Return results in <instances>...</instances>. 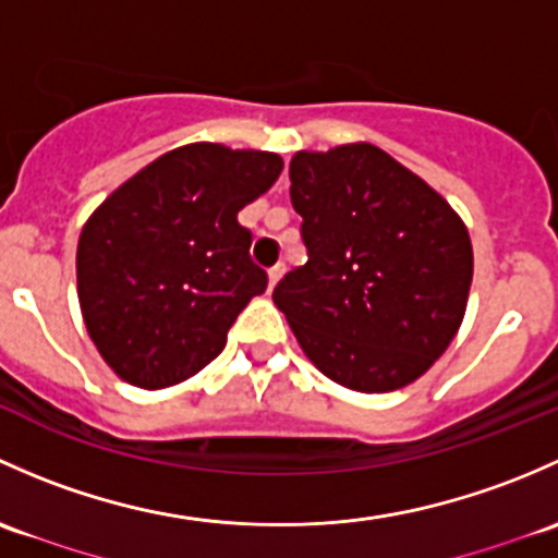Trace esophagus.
<instances>
[{
    "mask_svg": "<svg viewBox=\"0 0 558 558\" xmlns=\"http://www.w3.org/2000/svg\"><path fill=\"white\" fill-rule=\"evenodd\" d=\"M281 274H284V266H274L271 271H268V290H274V287H277Z\"/></svg>",
    "mask_w": 558,
    "mask_h": 558,
    "instance_id": "34e87169",
    "label": "esophagus"
}]
</instances>
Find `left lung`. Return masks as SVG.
<instances>
[{
	"mask_svg": "<svg viewBox=\"0 0 558 558\" xmlns=\"http://www.w3.org/2000/svg\"><path fill=\"white\" fill-rule=\"evenodd\" d=\"M306 266L274 290L303 354L365 395L403 389L449 349L473 244L449 201L371 142L290 160Z\"/></svg>",
	"mask_w": 558,
	"mask_h": 558,
	"instance_id": "obj_1",
	"label": "left lung"
}]
</instances>
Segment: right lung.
Here are the masks:
<instances>
[{
	"label": "right lung",
	"mask_w": 558,
	"mask_h": 558,
	"mask_svg": "<svg viewBox=\"0 0 558 558\" xmlns=\"http://www.w3.org/2000/svg\"><path fill=\"white\" fill-rule=\"evenodd\" d=\"M281 169L277 153L193 142L96 206L77 241L80 312L123 381L174 387L226 349L241 308L268 284L236 217Z\"/></svg>",
	"instance_id": "add662e5"
}]
</instances>
